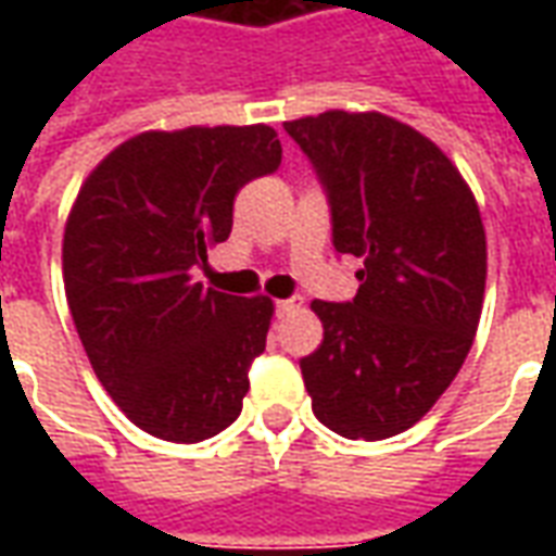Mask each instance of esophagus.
<instances>
[{
    "mask_svg": "<svg viewBox=\"0 0 556 556\" xmlns=\"http://www.w3.org/2000/svg\"><path fill=\"white\" fill-rule=\"evenodd\" d=\"M298 306H301V301H298V298H289V301H277V315H279V318H286V315L294 313Z\"/></svg>",
    "mask_w": 556,
    "mask_h": 556,
    "instance_id": "esophagus-1",
    "label": "esophagus"
}]
</instances>
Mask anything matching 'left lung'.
I'll return each mask as SVG.
<instances>
[{
	"mask_svg": "<svg viewBox=\"0 0 556 556\" xmlns=\"http://www.w3.org/2000/svg\"><path fill=\"white\" fill-rule=\"evenodd\" d=\"M325 184L337 253L363 258L349 303L313 301L321 345L301 361L315 417L384 441L429 414L462 369L485 298V229L429 137L381 113L286 122Z\"/></svg>",
	"mask_w": 556,
	"mask_h": 556,
	"instance_id": "1",
	"label": "left lung"
}]
</instances>
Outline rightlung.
Returning <instances> with one entry per match:
<instances>
[{
	"mask_svg": "<svg viewBox=\"0 0 556 556\" xmlns=\"http://www.w3.org/2000/svg\"><path fill=\"white\" fill-rule=\"evenodd\" d=\"M267 125L148 130L91 169L65 223L62 274L79 342L130 422L199 443L231 426L274 303L195 279L231 231L243 184L277 172Z\"/></svg>",
	"mask_w": 556,
	"mask_h": 556,
	"instance_id": "right-lung-1",
	"label": "right lung"
}]
</instances>
